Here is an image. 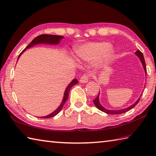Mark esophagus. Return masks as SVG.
Wrapping results in <instances>:
<instances>
[{
  "label": "esophagus",
  "mask_w": 156,
  "mask_h": 156,
  "mask_svg": "<svg viewBox=\"0 0 156 156\" xmlns=\"http://www.w3.org/2000/svg\"><path fill=\"white\" fill-rule=\"evenodd\" d=\"M88 81H89V77H88V75H87V74H84L80 78V83H87Z\"/></svg>",
  "instance_id": "1"
}]
</instances>
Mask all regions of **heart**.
<instances>
[{
  "label": "heart",
  "instance_id": "b5f03b06",
  "mask_svg": "<svg viewBox=\"0 0 156 156\" xmlns=\"http://www.w3.org/2000/svg\"><path fill=\"white\" fill-rule=\"evenodd\" d=\"M115 56V51L108 42H92L79 46L75 50L78 62H90L98 59L97 66L101 67L108 64Z\"/></svg>",
  "mask_w": 156,
  "mask_h": 156
}]
</instances>
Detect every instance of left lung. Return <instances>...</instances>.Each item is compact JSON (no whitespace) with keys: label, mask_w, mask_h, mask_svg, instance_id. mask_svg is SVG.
Here are the masks:
<instances>
[{"label":"left lung","mask_w":156,"mask_h":156,"mask_svg":"<svg viewBox=\"0 0 156 156\" xmlns=\"http://www.w3.org/2000/svg\"><path fill=\"white\" fill-rule=\"evenodd\" d=\"M135 55H136L138 58H139L140 61L141 62V63L143 65V69L145 70V73L146 74L147 73V69H146V65H145V58H144V56L143 53L140 52L139 50H138L136 52ZM100 92H99L98 95L97 96V98H96L94 100H93V103H94L95 106L98 108L99 110H100L101 111L107 113V114H109V115H119V114H122V113L126 112L127 111H128V110H131L132 108H134L136 104L138 103V101L140 100V98L138 99V100L135 101V103L134 104H132V105L129 106V107L126 108H123V109H121V110H108L106 108H104V106H101V104L100 102V100H99V97H100Z\"/></svg>","instance_id":"8db88e82"}]
</instances>
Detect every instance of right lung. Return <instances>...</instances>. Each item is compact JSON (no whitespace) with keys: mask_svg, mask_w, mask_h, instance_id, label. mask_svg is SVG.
I'll use <instances>...</instances> for the list:
<instances>
[{"mask_svg":"<svg viewBox=\"0 0 156 156\" xmlns=\"http://www.w3.org/2000/svg\"><path fill=\"white\" fill-rule=\"evenodd\" d=\"M63 38H64L63 36L55 35H46V34H44V35H41L36 37L29 44V46H28L26 48H25L20 54V55L18 56V60L19 59V58L20 57L22 54L24 52H25V51L27 50V49H29V48H30L35 46V45H37V44L58 45L59 44V42H60ZM77 83H78V81L77 80V79H76V78L73 79V80L68 84V86L67 87L66 90H65L63 99V100H62L61 104L59 105V106L57 108H56L55 111L52 112V113H50V115L44 116V117H39V118H50V117H55V116L58 114L59 112H61V109L63 108V106H64L65 103L66 102V101L67 100V99H68V98H69L68 95H69V92L70 90V89L73 85H75V84Z\"/></svg>","mask_w":156,"mask_h":156,"instance_id":"obj_1","label":"right lung"}]
</instances>
